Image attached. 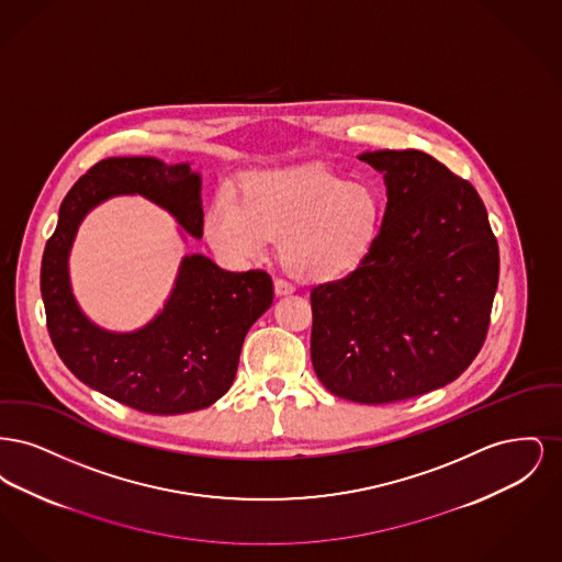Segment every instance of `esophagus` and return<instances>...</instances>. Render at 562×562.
<instances>
[{"instance_id": "obj_1", "label": "esophagus", "mask_w": 562, "mask_h": 562, "mask_svg": "<svg viewBox=\"0 0 562 562\" xmlns=\"http://www.w3.org/2000/svg\"><path fill=\"white\" fill-rule=\"evenodd\" d=\"M273 291H276L278 296H286V294L293 293L294 289L293 284H289L286 280H280V278H278V280H273Z\"/></svg>"}]
</instances>
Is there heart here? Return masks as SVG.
Listing matches in <instances>:
<instances>
[{"instance_id": "obj_1", "label": "heart", "mask_w": 562, "mask_h": 562, "mask_svg": "<svg viewBox=\"0 0 562 562\" xmlns=\"http://www.w3.org/2000/svg\"><path fill=\"white\" fill-rule=\"evenodd\" d=\"M383 206L371 186L324 168L257 170L240 202L221 191L204 216L214 252L232 263L259 259L280 238V263L307 284L351 276L373 252Z\"/></svg>"}]
</instances>
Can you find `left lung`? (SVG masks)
Masks as SVG:
<instances>
[{
	"instance_id": "left-lung-1",
	"label": "left lung",
	"mask_w": 562,
	"mask_h": 562,
	"mask_svg": "<svg viewBox=\"0 0 562 562\" xmlns=\"http://www.w3.org/2000/svg\"><path fill=\"white\" fill-rule=\"evenodd\" d=\"M387 206L371 257L312 291V362L346 401L387 404L445 387L479 356L499 280L481 195L417 149L358 156Z\"/></svg>"
}]
</instances>
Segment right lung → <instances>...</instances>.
Wrapping results in <instances>:
<instances>
[{
	"instance_id": "1",
	"label": "right lung",
	"mask_w": 562,
	"mask_h": 562,
	"mask_svg": "<svg viewBox=\"0 0 562 562\" xmlns=\"http://www.w3.org/2000/svg\"><path fill=\"white\" fill-rule=\"evenodd\" d=\"M115 195H143L202 238V177L189 164L108 158L65 195L42 259L48 333L67 369L88 387L151 415L206 408L234 383L248 328L273 301L266 271H225L186 255L160 314L131 333L101 328L81 312L69 280V252L83 216Z\"/></svg>"
}]
</instances>
